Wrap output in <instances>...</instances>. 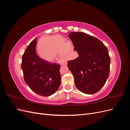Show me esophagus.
Listing matches in <instances>:
<instances>
[{"mask_svg":"<svg viewBox=\"0 0 130 130\" xmlns=\"http://www.w3.org/2000/svg\"><path fill=\"white\" fill-rule=\"evenodd\" d=\"M61 65H67V61H62L61 62Z\"/></svg>","mask_w":130,"mask_h":130,"instance_id":"obj_1","label":"esophagus"}]
</instances>
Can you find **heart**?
<instances>
[{
    "label": "heart",
    "mask_w": 130,
    "mask_h": 130,
    "mask_svg": "<svg viewBox=\"0 0 130 130\" xmlns=\"http://www.w3.org/2000/svg\"><path fill=\"white\" fill-rule=\"evenodd\" d=\"M66 43L65 39L59 35L48 37V42L41 41L38 47L40 56L48 62L54 61L61 53L62 57H67L70 53L69 45ZM63 58L66 59V57Z\"/></svg>",
    "instance_id": "b5f03b06"
}]
</instances>
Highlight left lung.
Here are the masks:
<instances>
[{
	"mask_svg": "<svg viewBox=\"0 0 130 130\" xmlns=\"http://www.w3.org/2000/svg\"><path fill=\"white\" fill-rule=\"evenodd\" d=\"M68 37L79 55L68 61L76 87L85 94L98 92L109 74L111 60L107 47L98 38L84 32H72Z\"/></svg>",
	"mask_w": 130,
	"mask_h": 130,
	"instance_id": "left-lung-1",
	"label": "left lung"
}]
</instances>
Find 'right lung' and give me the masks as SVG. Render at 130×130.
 Instances as JSON below:
<instances>
[{
  "label": "right lung",
  "instance_id": "1",
  "mask_svg": "<svg viewBox=\"0 0 130 130\" xmlns=\"http://www.w3.org/2000/svg\"><path fill=\"white\" fill-rule=\"evenodd\" d=\"M36 38L31 42L22 56L21 67L26 84L38 95L54 94L61 84L60 65L40 58L36 53Z\"/></svg>",
  "mask_w": 130,
  "mask_h": 130
}]
</instances>
